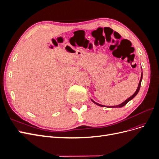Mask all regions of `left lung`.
<instances>
[{
	"label": "left lung",
	"instance_id": "obj_1",
	"mask_svg": "<svg viewBox=\"0 0 159 159\" xmlns=\"http://www.w3.org/2000/svg\"><path fill=\"white\" fill-rule=\"evenodd\" d=\"M142 79H143V72H142V74H141V80H140V81H139V85H138V88H137V90H136V91L134 93V94L132 95V96H131V97L130 98H129L128 99H127L125 101V102H123L122 103H121V104H119V105H115V106H107V107H111V108H115V107H123V106H125V105L129 101H131V99H133L134 97H135V96L137 95V94L138 93V92L139 91V89H140V88H141V81H142ZM91 101H92V102L95 103V104H96V105H99V106H101V107H104L103 105H101V104H99V103H96L95 102H94V101L93 100V99H91Z\"/></svg>",
	"mask_w": 159,
	"mask_h": 159
}]
</instances>
